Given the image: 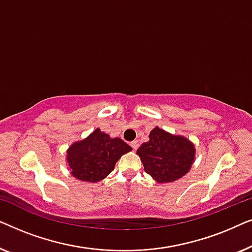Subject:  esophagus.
<instances>
[{
    "label": "esophagus",
    "mask_w": 252,
    "mask_h": 252,
    "mask_svg": "<svg viewBox=\"0 0 252 252\" xmlns=\"http://www.w3.org/2000/svg\"><path fill=\"white\" fill-rule=\"evenodd\" d=\"M130 146H132L134 150H136L137 148H139V142H137L136 140H134V141H132V142H130Z\"/></svg>",
    "instance_id": "1"
}]
</instances>
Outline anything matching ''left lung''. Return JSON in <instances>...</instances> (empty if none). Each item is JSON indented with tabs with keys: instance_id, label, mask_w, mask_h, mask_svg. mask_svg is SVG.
I'll return each mask as SVG.
<instances>
[{
	"instance_id": "left-lung-1",
	"label": "left lung",
	"mask_w": 252,
	"mask_h": 252,
	"mask_svg": "<svg viewBox=\"0 0 252 252\" xmlns=\"http://www.w3.org/2000/svg\"><path fill=\"white\" fill-rule=\"evenodd\" d=\"M136 154L146 173L158 184H167L190 171L196 149L186 136L171 134L156 126L149 134V141L141 144Z\"/></svg>"
}]
</instances>
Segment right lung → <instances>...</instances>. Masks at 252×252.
I'll use <instances>...</instances> for the list:
<instances>
[{
	"mask_svg": "<svg viewBox=\"0 0 252 252\" xmlns=\"http://www.w3.org/2000/svg\"><path fill=\"white\" fill-rule=\"evenodd\" d=\"M132 151L119 137L96 128L86 139L72 143L67 149L66 163L71 174L85 182H98L108 177L123 155Z\"/></svg>",
	"mask_w": 252,
	"mask_h": 252,
	"instance_id": "right-lung-1",
	"label": "right lung"
}]
</instances>
